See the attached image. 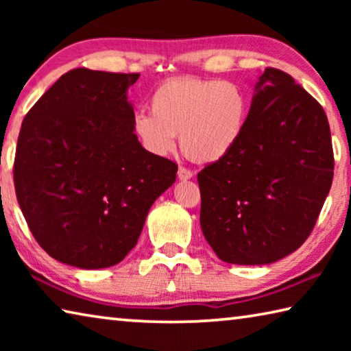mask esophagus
I'll return each mask as SVG.
<instances>
[{
    "instance_id": "1",
    "label": "esophagus",
    "mask_w": 351,
    "mask_h": 351,
    "mask_svg": "<svg viewBox=\"0 0 351 351\" xmlns=\"http://www.w3.org/2000/svg\"><path fill=\"white\" fill-rule=\"evenodd\" d=\"M193 176V171H190L189 169H186V167H180L178 169V178H180L181 181H187V180H190V178Z\"/></svg>"
}]
</instances>
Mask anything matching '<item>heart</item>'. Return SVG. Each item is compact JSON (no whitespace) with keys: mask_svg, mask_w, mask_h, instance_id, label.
Returning a JSON list of instances; mask_svg holds the SVG:
<instances>
[{"mask_svg":"<svg viewBox=\"0 0 351 351\" xmlns=\"http://www.w3.org/2000/svg\"><path fill=\"white\" fill-rule=\"evenodd\" d=\"M150 110L133 117V133L147 152L165 156L175 150L180 134L181 150L190 161L213 164L239 144L247 97L232 82L175 77L154 90Z\"/></svg>","mask_w":351,"mask_h":351,"instance_id":"heart-1","label":"heart"}]
</instances>
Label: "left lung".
<instances>
[{"instance_id":"left-lung-1","label":"left lung","mask_w":351,"mask_h":351,"mask_svg":"<svg viewBox=\"0 0 351 351\" xmlns=\"http://www.w3.org/2000/svg\"><path fill=\"white\" fill-rule=\"evenodd\" d=\"M239 144L198 173L204 239L226 263L268 265L310 237L332 182L328 119L293 77L266 68Z\"/></svg>"}]
</instances>
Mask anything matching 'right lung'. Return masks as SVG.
Returning a JSON list of instances; mask_svg holds the SVG:
<instances>
[{"instance_id": "obj_1", "label": "right lung", "mask_w": 351, "mask_h": 351, "mask_svg": "<svg viewBox=\"0 0 351 351\" xmlns=\"http://www.w3.org/2000/svg\"><path fill=\"white\" fill-rule=\"evenodd\" d=\"M139 74L77 68L23 121L14 162L16 199L35 240L62 263L110 268L139 240L147 213L178 165L133 133L127 91Z\"/></svg>"}]
</instances>
